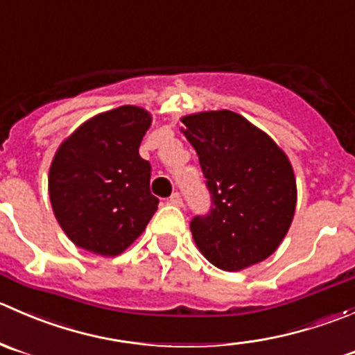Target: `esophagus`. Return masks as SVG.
Listing matches in <instances>:
<instances>
[{
	"instance_id": "34e87169",
	"label": "esophagus",
	"mask_w": 355,
	"mask_h": 355,
	"mask_svg": "<svg viewBox=\"0 0 355 355\" xmlns=\"http://www.w3.org/2000/svg\"><path fill=\"white\" fill-rule=\"evenodd\" d=\"M169 203H171V205L181 207V205H182V198H181V195H179L178 191H176V193H173V195L169 196Z\"/></svg>"
}]
</instances>
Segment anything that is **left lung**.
Listing matches in <instances>:
<instances>
[{
	"label": "left lung",
	"instance_id": "left-lung-1",
	"mask_svg": "<svg viewBox=\"0 0 355 355\" xmlns=\"http://www.w3.org/2000/svg\"><path fill=\"white\" fill-rule=\"evenodd\" d=\"M181 122L212 202L205 216L189 223L196 247L224 271L262 262L279 247L295 214L288 157L234 112H202Z\"/></svg>",
	"mask_w": 355,
	"mask_h": 355
}]
</instances>
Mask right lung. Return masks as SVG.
<instances>
[{"instance_id": "add662e5", "label": "right lung", "mask_w": 355, "mask_h": 355, "mask_svg": "<svg viewBox=\"0 0 355 355\" xmlns=\"http://www.w3.org/2000/svg\"><path fill=\"white\" fill-rule=\"evenodd\" d=\"M150 124L148 112L124 105L84 122L58 148L48 178L50 200L77 247L119 255L155 214L152 166L139 157Z\"/></svg>"}]
</instances>
